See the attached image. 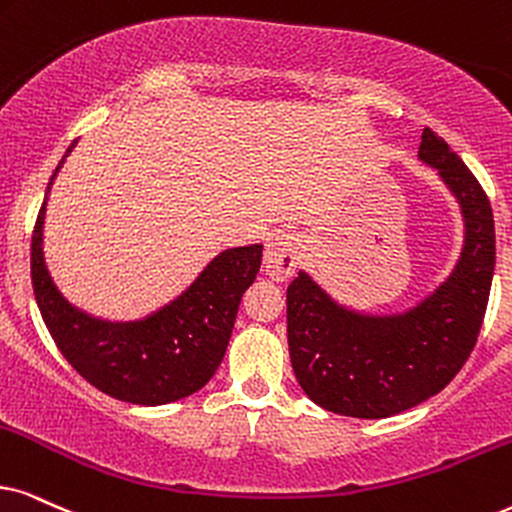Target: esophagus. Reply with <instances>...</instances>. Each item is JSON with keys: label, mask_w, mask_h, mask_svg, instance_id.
<instances>
[{"label": "esophagus", "mask_w": 512, "mask_h": 512, "mask_svg": "<svg viewBox=\"0 0 512 512\" xmlns=\"http://www.w3.org/2000/svg\"><path fill=\"white\" fill-rule=\"evenodd\" d=\"M302 260V241L297 234H281L271 236L264 250V271L271 281H286L295 274L297 264Z\"/></svg>", "instance_id": "34e87169"}]
</instances>
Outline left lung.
I'll list each match as a JSON object with an SVG mask.
<instances>
[{
    "instance_id": "1",
    "label": "left lung",
    "mask_w": 512,
    "mask_h": 512,
    "mask_svg": "<svg viewBox=\"0 0 512 512\" xmlns=\"http://www.w3.org/2000/svg\"><path fill=\"white\" fill-rule=\"evenodd\" d=\"M418 155L437 167L465 217V248L446 283L397 316L349 312L302 271L288 286L295 378L314 404L340 416L387 418L442 392L475 349L487 312L496 264L487 193L430 127Z\"/></svg>"
}]
</instances>
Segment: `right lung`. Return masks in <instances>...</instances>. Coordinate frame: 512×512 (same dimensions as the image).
Instances as JSON below:
<instances>
[{
	"label": "right lung",
	"instance_id": "right-lung-1",
	"mask_svg": "<svg viewBox=\"0 0 512 512\" xmlns=\"http://www.w3.org/2000/svg\"><path fill=\"white\" fill-rule=\"evenodd\" d=\"M75 144L68 146V153ZM44 205L47 196L32 229V290L68 364L96 390L129 404L160 406L198 392L222 364L238 304L260 271L262 245L224 250L184 295L148 319L99 321L70 307L49 278L42 257Z\"/></svg>",
	"mask_w": 512,
	"mask_h": 512
}]
</instances>
